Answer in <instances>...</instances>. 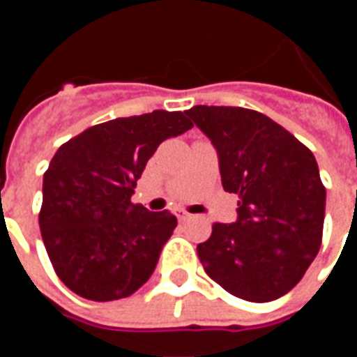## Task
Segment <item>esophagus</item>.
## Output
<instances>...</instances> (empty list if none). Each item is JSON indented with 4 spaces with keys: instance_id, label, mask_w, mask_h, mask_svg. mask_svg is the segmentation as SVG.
<instances>
[{
    "instance_id": "34e87169",
    "label": "esophagus",
    "mask_w": 357,
    "mask_h": 357,
    "mask_svg": "<svg viewBox=\"0 0 357 357\" xmlns=\"http://www.w3.org/2000/svg\"><path fill=\"white\" fill-rule=\"evenodd\" d=\"M176 216H178V220L179 222H189V220H191V214H189V212H185V210H176Z\"/></svg>"
}]
</instances>
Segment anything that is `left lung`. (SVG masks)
Segmentation results:
<instances>
[{"instance_id": "1", "label": "left lung", "mask_w": 357, "mask_h": 357, "mask_svg": "<svg viewBox=\"0 0 357 357\" xmlns=\"http://www.w3.org/2000/svg\"><path fill=\"white\" fill-rule=\"evenodd\" d=\"M218 151L222 185L239 195L235 224H214L197 247L220 287L248 302L283 296L319 252L325 187L312 151L262 112L187 110Z\"/></svg>"}]
</instances>
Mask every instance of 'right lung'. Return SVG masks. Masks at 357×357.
<instances>
[{"label":"right lung","mask_w":357,"mask_h":357,"mask_svg":"<svg viewBox=\"0 0 357 357\" xmlns=\"http://www.w3.org/2000/svg\"><path fill=\"white\" fill-rule=\"evenodd\" d=\"M191 128L179 110L116 118L84 130L51 158L40 229L55 273L78 296L126 298L153 275L178 220L133 204V189L158 145Z\"/></svg>","instance_id":"right-lung-1"}]
</instances>
